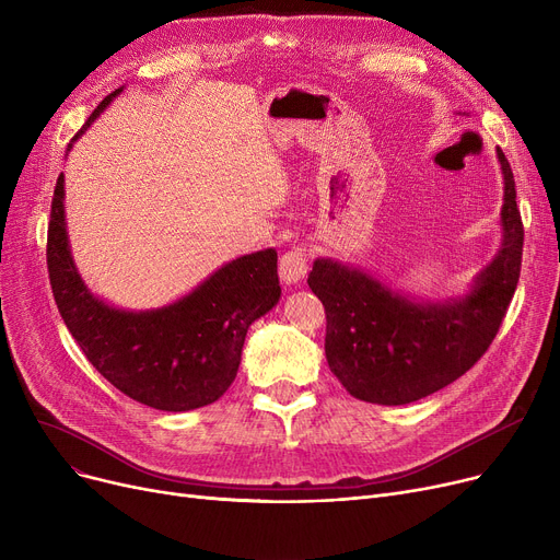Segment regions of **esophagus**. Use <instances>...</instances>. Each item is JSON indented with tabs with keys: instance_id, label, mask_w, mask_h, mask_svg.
<instances>
[{
	"instance_id": "34e87169",
	"label": "esophagus",
	"mask_w": 560,
	"mask_h": 560,
	"mask_svg": "<svg viewBox=\"0 0 560 560\" xmlns=\"http://www.w3.org/2000/svg\"><path fill=\"white\" fill-rule=\"evenodd\" d=\"M308 270V249L298 245L279 258V275L285 283H300Z\"/></svg>"
}]
</instances>
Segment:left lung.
Returning a JSON list of instances; mask_svg holds the SVG:
<instances>
[{"label":"left lung","instance_id":"left-lung-1","mask_svg":"<svg viewBox=\"0 0 560 560\" xmlns=\"http://www.w3.org/2000/svg\"><path fill=\"white\" fill-rule=\"evenodd\" d=\"M504 172V245L463 302L413 304L372 277L334 260H315L308 285L327 313L325 351L331 372L357 399L399 406L445 388L494 340L515 295L524 226L513 170Z\"/></svg>","mask_w":560,"mask_h":560}]
</instances>
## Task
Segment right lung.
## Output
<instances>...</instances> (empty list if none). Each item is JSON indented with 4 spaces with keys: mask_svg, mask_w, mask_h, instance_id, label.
Masks as SVG:
<instances>
[{
    "mask_svg": "<svg viewBox=\"0 0 560 560\" xmlns=\"http://www.w3.org/2000/svg\"><path fill=\"white\" fill-rule=\"evenodd\" d=\"M117 93L100 102L72 142ZM47 272L58 313L93 368L127 397L174 413L213 404L229 390L249 325L281 298L277 252L265 249L231 260L165 308L127 313L106 306L88 292L68 249L63 174L51 197Z\"/></svg>",
    "mask_w": 560,
    "mask_h": 560,
    "instance_id": "1",
    "label": "right lung"
}]
</instances>
